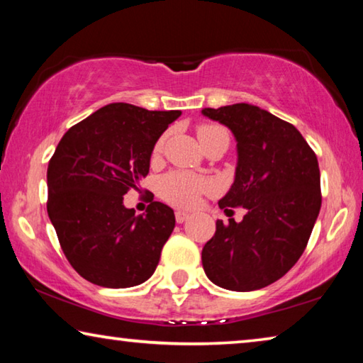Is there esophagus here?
Masks as SVG:
<instances>
[{
    "instance_id": "1",
    "label": "esophagus",
    "mask_w": 363,
    "mask_h": 363,
    "mask_svg": "<svg viewBox=\"0 0 363 363\" xmlns=\"http://www.w3.org/2000/svg\"><path fill=\"white\" fill-rule=\"evenodd\" d=\"M189 216H190V214L186 213V211H182V210H177V211H176V220H177V223H179V224H182L184 220H187Z\"/></svg>"
}]
</instances>
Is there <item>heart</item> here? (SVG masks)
Returning <instances> with one entry per match:
<instances>
[{"mask_svg":"<svg viewBox=\"0 0 363 363\" xmlns=\"http://www.w3.org/2000/svg\"><path fill=\"white\" fill-rule=\"evenodd\" d=\"M216 133H227L224 128L216 125H203L199 128V139H205L211 134ZM163 139L157 144L155 152L162 150ZM213 187V182L205 177L194 176L184 171H173V173L164 174L158 184L160 195L169 203L177 206H194L199 201L200 195L210 190Z\"/></svg>","mask_w":363,"mask_h":363,"instance_id":"1","label":"heart"}]
</instances>
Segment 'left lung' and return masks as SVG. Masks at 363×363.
Returning a JSON list of instances; mask_svg holds the SVG:
<instances>
[{"label":"left lung","instance_id":"8db88e82","mask_svg":"<svg viewBox=\"0 0 363 363\" xmlns=\"http://www.w3.org/2000/svg\"><path fill=\"white\" fill-rule=\"evenodd\" d=\"M201 113L237 140L235 179L219 208L247 210L240 223L216 220L201 264L214 285L259 290L284 277L309 242L322 206L317 157L296 128L251 104Z\"/></svg>","mask_w":363,"mask_h":363}]
</instances>
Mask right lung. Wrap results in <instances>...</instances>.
<instances>
[{
	"label": "right lung",
	"instance_id": "add662e5",
	"mask_svg": "<svg viewBox=\"0 0 363 363\" xmlns=\"http://www.w3.org/2000/svg\"><path fill=\"white\" fill-rule=\"evenodd\" d=\"M181 113L108 104L72 126L49 160V219L72 267L91 284L130 288L155 272L174 211L152 201L136 216L123 195L149 174L153 147Z\"/></svg>",
	"mask_w": 363,
	"mask_h": 363
}]
</instances>
